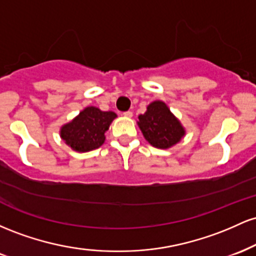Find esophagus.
Returning a JSON list of instances; mask_svg holds the SVG:
<instances>
[{
    "label": "esophagus",
    "mask_w": 256,
    "mask_h": 256,
    "mask_svg": "<svg viewBox=\"0 0 256 256\" xmlns=\"http://www.w3.org/2000/svg\"><path fill=\"white\" fill-rule=\"evenodd\" d=\"M122 116H126V118H132V112L131 110L124 112V113H122Z\"/></svg>",
    "instance_id": "esophagus-1"
}]
</instances>
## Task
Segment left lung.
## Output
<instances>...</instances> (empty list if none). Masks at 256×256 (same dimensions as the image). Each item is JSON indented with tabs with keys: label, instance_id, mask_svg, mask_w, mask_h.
<instances>
[{
	"label": "left lung",
	"instance_id": "1",
	"mask_svg": "<svg viewBox=\"0 0 256 256\" xmlns=\"http://www.w3.org/2000/svg\"><path fill=\"white\" fill-rule=\"evenodd\" d=\"M138 128L149 144L158 149L172 148L185 136V128L164 101L156 100L138 116Z\"/></svg>",
	"mask_w": 256,
	"mask_h": 256
}]
</instances>
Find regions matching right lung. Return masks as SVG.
Segmentation results:
<instances>
[{
  "label": "right lung",
  "mask_w": 256,
  "mask_h": 256,
  "mask_svg": "<svg viewBox=\"0 0 256 256\" xmlns=\"http://www.w3.org/2000/svg\"><path fill=\"white\" fill-rule=\"evenodd\" d=\"M116 116L114 112H104L98 107L89 106L79 112L71 122L61 126L60 137L72 150L91 152L104 144L106 131Z\"/></svg>",
  "instance_id": "1"
}]
</instances>
